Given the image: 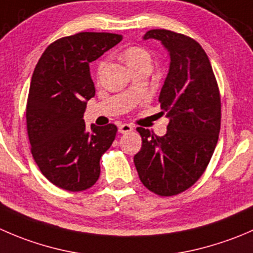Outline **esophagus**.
Listing matches in <instances>:
<instances>
[{
    "instance_id": "1",
    "label": "esophagus",
    "mask_w": 253,
    "mask_h": 253,
    "mask_svg": "<svg viewBox=\"0 0 253 253\" xmlns=\"http://www.w3.org/2000/svg\"><path fill=\"white\" fill-rule=\"evenodd\" d=\"M132 131H133V126H131V125H128V124L120 125V127H119L120 133H128V132H132Z\"/></svg>"
}]
</instances>
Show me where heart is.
Here are the masks:
<instances>
[{"label":"heart","instance_id":"b5f03b06","mask_svg":"<svg viewBox=\"0 0 253 253\" xmlns=\"http://www.w3.org/2000/svg\"><path fill=\"white\" fill-rule=\"evenodd\" d=\"M124 59L129 68L134 65L142 64V63H151V55L146 49L141 46H129L124 51ZM104 63H100L99 70H101Z\"/></svg>","mask_w":253,"mask_h":253}]
</instances>
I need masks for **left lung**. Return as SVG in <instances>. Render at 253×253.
I'll list each match as a JSON object with an SVG mask.
<instances>
[{"mask_svg": "<svg viewBox=\"0 0 253 253\" xmlns=\"http://www.w3.org/2000/svg\"><path fill=\"white\" fill-rule=\"evenodd\" d=\"M170 56L159 94L161 115L169 119L158 137L137 127L142 148L133 162L142 184L159 197H173L194 185L207 169L219 139L221 99L207 53L195 39L168 29H151Z\"/></svg>", "mask_w": 253, "mask_h": 253, "instance_id": "1", "label": "left lung"}]
</instances>
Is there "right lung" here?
I'll list each match as a JSON object with an SVG mask.
<instances>
[{
	"label": "right lung",
	"mask_w": 253,
	"mask_h": 253,
	"mask_svg": "<svg viewBox=\"0 0 253 253\" xmlns=\"http://www.w3.org/2000/svg\"><path fill=\"white\" fill-rule=\"evenodd\" d=\"M121 41L105 32L63 37L49 44L34 69L26 109L32 156L42 174L68 192L96 183L100 158L116 137L114 124L87 129L83 117L95 96L89 64Z\"/></svg>",
	"instance_id": "add662e5"
}]
</instances>
